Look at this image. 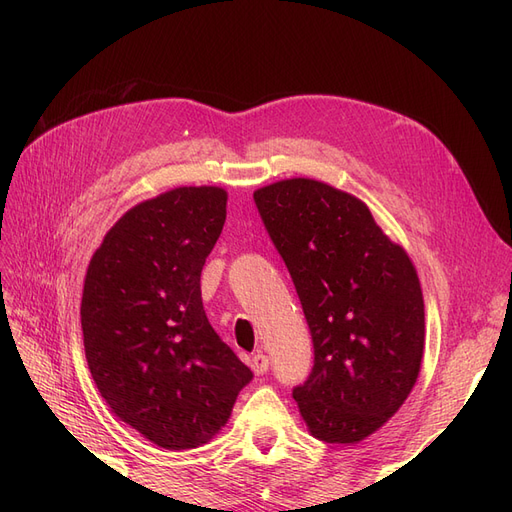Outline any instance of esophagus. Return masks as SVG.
I'll use <instances>...</instances> for the list:
<instances>
[{
    "label": "esophagus",
    "mask_w": 512,
    "mask_h": 512,
    "mask_svg": "<svg viewBox=\"0 0 512 512\" xmlns=\"http://www.w3.org/2000/svg\"><path fill=\"white\" fill-rule=\"evenodd\" d=\"M250 367H252V371L256 376H260V374H265V371L269 369V359H267V354H254L252 359H250Z\"/></svg>",
    "instance_id": "1"
}]
</instances>
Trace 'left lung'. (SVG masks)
I'll use <instances>...</instances> for the list:
<instances>
[{"instance_id":"8db88e82","label":"left lung","mask_w":512,"mask_h":512,"mask_svg":"<svg viewBox=\"0 0 512 512\" xmlns=\"http://www.w3.org/2000/svg\"><path fill=\"white\" fill-rule=\"evenodd\" d=\"M254 200L312 331L314 369L292 397L316 440L359 444L404 406L421 374L416 269L361 198L329 183L282 179Z\"/></svg>"}]
</instances>
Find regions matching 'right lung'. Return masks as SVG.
Masks as SVG:
<instances>
[{
  "mask_svg": "<svg viewBox=\"0 0 512 512\" xmlns=\"http://www.w3.org/2000/svg\"><path fill=\"white\" fill-rule=\"evenodd\" d=\"M228 192L183 185L134 205L89 260L81 327L111 412L166 451L207 444L228 423L245 367L207 320L200 271Z\"/></svg>",
  "mask_w": 512,
  "mask_h": 512,
  "instance_id": "obj_1",
  "label": "right lung"
}]
</instances>
